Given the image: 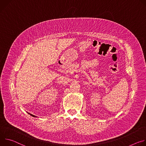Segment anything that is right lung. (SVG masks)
<instances>
[{"mask_svg": "<svg viewBox=\"0 0 146 146\" xmlns=\"http://www.w3.org/2000/svg\"><path fill=\"white\" fill-rule=\"evenodd\" d=\"M30 115H31V116H32V117H35V115H32V114H30Z\"/></svg>", "mask_w": 146, "mask_h": 146, "instance_id": "1", "label": "right lung"}]
</instances>
